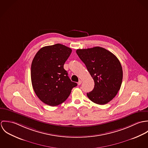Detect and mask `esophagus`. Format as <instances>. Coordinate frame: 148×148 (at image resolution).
Wrapping results in <instances>:
<instances>
[{"label":"esophagus","instance_id":"1","mask_svg":"<svg viewBox=\"0 0 148 148\" xmlns=\"http://www.w3.org/2000/svg\"><path fill=\"white\" fill-rule=\"evenodd\" d=\"M82 82L81 80H79V82L77 83V84H78V85H81V84H82Z\"/></svg>","mask_w":148,"mask_h":148}]
</instances>
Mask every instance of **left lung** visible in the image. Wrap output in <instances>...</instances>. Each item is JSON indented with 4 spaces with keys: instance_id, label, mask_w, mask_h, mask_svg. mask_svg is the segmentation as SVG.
<instances>
[{
    "instance_id": "left-lung-1",
    "label": "left lung",
    "mask_w": 148,
    "mask_h": 148,
    "mask_svg": "<svg viewBox=\"0 0 148 148\" xmlns=\"http://www.w3.org/2000/svg\"><path fill=\"white\" fill-rule=\"evenodd\" d=\"M76 53L95 82L93 89L86 93L88 97L99 105L107 104L116 96L121 85L123 72L120 61L100 47L79 49Z\"/></svg>"
}]
</instances>
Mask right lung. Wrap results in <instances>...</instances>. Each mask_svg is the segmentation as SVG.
<instances>
[{
    "mask_svg": "<svg viewBox=\"0 0 148 148\" xmlns=\"http://www.w3.org/2000/svg\"><path fill=\"white\" fill-rule=\"evenodd\" d=\"M72 49L60 44L45 46L35 55L31 64L33 89L38 98L48 106L64 102L77 83L72 82L64 69Z\"/></svg>",
    "mask_w": 148,
    "mask_h": 148,
    "instance_id": "right-lung-1",
    "label": "right lung"
}]
</instances>
